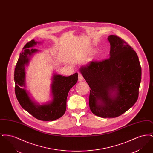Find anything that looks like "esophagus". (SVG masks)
<instances>
[{"instance_id":"34e87169","label":"esophagus","mask_w":153,"mask_h":153,"mask_svg":"<svg viewBox=\"0 0 153 153\" xmlns=\"http://www.w3.org/2000/svg\"><path fill=\"white\" fill-rule=\"evenodd\" d=\"M78 80H79V81H82V80H84V77H83L81 73H79Z\"/></svg>"}]
</instances>
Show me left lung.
Returning a JSON list of instances; mask_svg holds the SVG:
<instances>
[{"label": "left lung", "instance_id": "obj_1", "mask_svg": "<svg viewBox=\"0 0 153 153\" xmlns=\"http://www.w3.org/2000/svg\"><path fill=\"white\" fill-rule=\"evenodd\" d=\"M108 40L109 58L90 61L80 71L91 88L92 112L102 117H116L137 101L142 69L138 55L129 44L117 35H110Z\"/></svg>", "mask_w": 153, "mask_h": 153}]
</instances>
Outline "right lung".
I'll return each instance as SVG.
<instances>
[{"mask_svg":"<svg viewBox=\"0 0 153 153\" xmlns=\"http://www.w3.org/2000/svg\"><path fill=\"white\" fill-rule=\"evenodd\" d=\"M36 44L34 39L27 43L23 47L15 66L14 71L15 93L17 100L22 108L32 116L43 121H53L62 117L65 112L66 99L71 88L78 80V73L70 76H62L54 74L51 84L53 101L51 103L39 106L33 102L25 89V65L29 62V57L38 51L29 48Z\"/></svg>","mask_w":153,"mask_h":153,"instance_id":"obj_1","label":"right lung"}]
</instances>
